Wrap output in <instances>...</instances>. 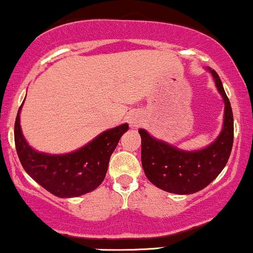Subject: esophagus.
Masks as SVG:
<instances>
[{"label":"esophagus","mask_w":253,"mask_h":253,"mask_svg":"<svg viewBox=\"0 0 253 253\" xmlns=\"http://www.w3.org/2000/svg\"><path fill=\"white\" fill-rule=\"evenodd\" d=\"M128 121H129V126H131L132 128H137V127L141 124V121H143V118H141L139 113L133 112L129 114Z\"/></svg>","instance_id":"esophagus-1"}]
</instances>
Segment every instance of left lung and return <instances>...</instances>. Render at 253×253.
<instances>
[{
  "mask_svg": "<svg viewBox=\"0 0 253 253\" xmlns=\"http://www.w3.org/2000/svg\"><path fill=\"white\" fill-rule=\"evenodd\" d=\"M212 76L224 103L223 125L215 140L203 149L187 151L162 139H157L140 128L141 166L150 182L163 191L191 194L203 190L226 167L232 151L234 124L230 102L223 85L213 69L205 68Z\"/></svg>",
  "mask_w": 253,
  "mask_h": 253,
  "instance_id": "8db88e82",
  "label": "left lung"
}]
</instances>
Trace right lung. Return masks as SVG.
<instances>
[{"mask_svg": "<svg viewBox=\"0 0 253 253\" xmlns=\"http://www.w3.org/2000/svg\"><path fill=\"white\" fill-rule=\"evenodd\" d=\"M23 104L16 115L14 140L25 171L42 187L60 198H73L96 190L104 180L110 156L119 140L128 131V124L102 132L76 151L51 155L37 151L25 139L20 126Z\"/></svg>", "mask_w": 253, "mask_h": 253, "instance_id": "right-lung-1", "label": "right lung"}]
</instances>
